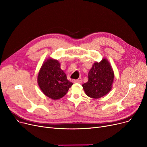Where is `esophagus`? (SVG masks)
Returning a JSON list of instances; mask_svg holds the SVG:
<instances>
[{
    "mask_svg": "<svg viewBox=\"0 0 147 147\" xmlns=\"http://www.w3.org/2000/svg\"><path fill=\"white\" fill-rule=\"evenodd\" d=\"M74 83H82V80H74Z\"/></svg>",
    "mask_w": 147,
    "mask_h": 147,
    "instance_id": "1",
    "label": "esophagus"
}]
</instances>
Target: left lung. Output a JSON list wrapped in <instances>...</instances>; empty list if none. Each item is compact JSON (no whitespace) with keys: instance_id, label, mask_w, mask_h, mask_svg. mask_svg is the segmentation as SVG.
Here are the masks:
<instances>
[{"instance_id":"left-lung-1","label":"left lung","mask_w":147,"mask_h":147,"mask_svg":"<svg viewBox=\"0 0 147 147\" xmlns=\"http://www.w3.org/2000/svg\"><path fill=\"white\" fill-rule=\"evenodd\" d=\"M114 73L110 62L102 58L95 62L88 73V81L82 84L87 96L98 99L107 95L112 89Z\"/></svg>"}]
</instances>
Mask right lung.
Listing matches in <instances>:
<instances>
[{
	"mask_svg": "<svg viewBox=\"0 0 147 147\" xmlns=\"http://www.w3.org/2000/svg\"><path fill=\"white\" fill-rule=\"evenodd\" d=\"M37 83L44 95L53 100L63 98L73 84L67 80L59 62L51 57L43 62L38 73Z\"/></svg>",
	"mask_w": 147,
	"mask_h": 147,
	"instance_id": "1",
	"label": "right lung"
}]
</instances>
